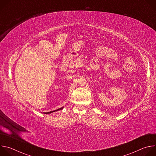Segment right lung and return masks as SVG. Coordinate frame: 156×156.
I'll return each instance as SVG.
<instances>
[{
	"label": "right lung",
	"instance_id": "right-lung-1",
	"mask_svg": "<svg viewBox=\"0 0 156 156\" xmlns=\"http://www.w3.org/2000/svg\"><path fill=\"white\" fill-rule=\"evenodd\" d=\"M63 107H61V108H58V109H57V110H54V111H51V112H46V113H44V114H51V113H52V112H55V111H58V110H62V109H63Z\"/></svg>",
	"mask_w": 156,
	"mask_h": 156
}]
</instances>
